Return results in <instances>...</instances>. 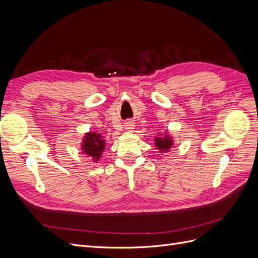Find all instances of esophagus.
Wrapping results in <instances>:
<instances>
[{
    "mask_svg": "<svg viewBox=\"0 0 258 258\" xmlns=\"http://www.w3.org/2000/svg\"><path fill=\"white\" fill-rule=\"evenodd\" d=\"M124 127H126L127 129H134L135 127V123L131 122V121H128L126 124H124Z\"/></svg>",
    "mask_w": 258,
    "mask_h": 258,
    "instance_id": "34e87169",
    "label": "esophagus"
}]
</instances>
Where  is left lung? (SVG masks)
I'll use <instances>...</instances> for the list:
<instances>
[{"instance_id": "8db88e82", "label": "left lung", "mask_w": 258, "mask_h": 258, "mask_svg": "<svg viewBox=\"0 0 258 258\" xmlns=\"http://www.w3.org/2000/svg\"><path fill=\"white\" fill-rule=\"evenodd\" d=\"M162 138H156L155 139V145L156 147L160 150L161 152H166L169 148L173 145V141L168 135L161 136Z\"/></svg>"}]
</instances>
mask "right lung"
<instances>
[{
  "label": "right lung",
  "mask_w": 258,
  "mask_h": 258,
  "mask_svg": "<svg viewBox=\"0 0 258 258\" xmlns=\"http://www.w3.org/2000/svg\"><path fill=\"white\" fill-rule=\"evenodd\" d=\"M104 147V140L101 137V135H98L97 132H88V134L85 136L84 141L82 143L83 152L87 156L92 157L95 161L99 160L101 155H102Z\"/></svg>",
  "instance_id": "obj_1"
}]
</instances>
